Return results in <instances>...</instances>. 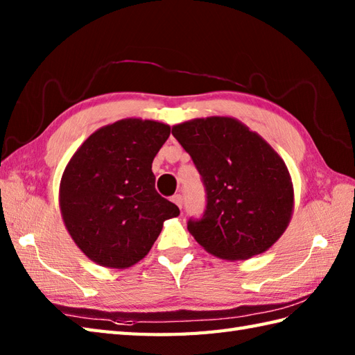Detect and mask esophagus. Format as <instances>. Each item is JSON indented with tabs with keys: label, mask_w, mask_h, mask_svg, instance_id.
Masks as SVG:
<instances>
[{
	"label": "esophagus",
	"mask_w": 355,
	"mask_h": 355,
	"mask_svg": "<svg viewBox=\"0 0 355 355\" xmlns=\"http://www.w3.org/2000/svg\"><path fill=\"white\" fill-rule=\"evenodd\" d=\"M172 201L173 202H175V205L180 207V209H182V206H183V197H182V195H173V197H172Z\"/></svg>",
	"instance_id": "obj_1"
}]
</instances>
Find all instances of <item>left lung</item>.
Here are the masks:
<instances>
[{"instance_id": "left-lung-1", "label": "left lung", "mask_w": 355, "mask_h": 355, "mask_svg": "<svg viewBox=\"0 0 355 355\" xmlns=\"http://www.w3.org/2000/svg\"><path fill=\"white\" fill-rule=\"evenodd\" d=\"M172 134L197 166L206 212L187 230L206 252L244 261L267 252L288 227L294 189L285 162L258 132L233 117L192 119Z\"/></svg>"}]
</instances>
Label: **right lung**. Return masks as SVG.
<instances>
[{
  "mask_svg": "<svg viewBox=\"0 0 355 355\" xmlns=\"http://www.w3.org/2000/svg\"><path fill=\"white\" fill-rule=\"evenodd\" d=\"M171 126L122 119L102 126L70 158L59 184L67 230L88 259L128 268L149 253L180 209L155 191L153 160Z\"/></svg>",
  "mask_w": 355,
  "mask_h": 355,
  "instance_id": "1",
  "label": "right lung"
}]
</instances>
